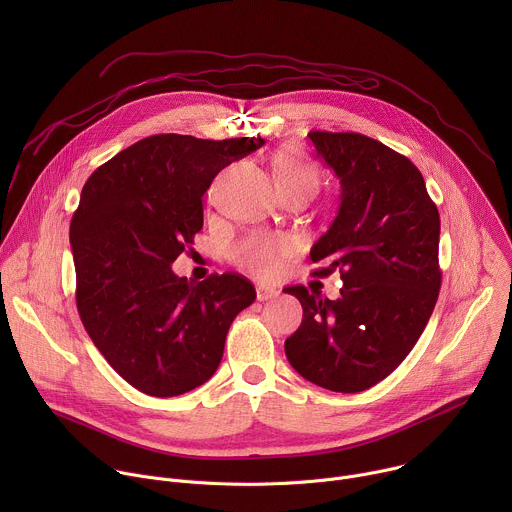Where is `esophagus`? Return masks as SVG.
Returning a JSON list of instances; mask_svg holds the SVG:
<instances>
[{"instance_id": "esophagus-1", "label": "esophagus", "mask_w": 512, "mask_h": 512, "mask_svg": "<svg viewBox=\"0 0 512 512\" xmlns=\"http://www.w3.org/2000/svg\"><path fill=\"white\" fill-rule=\"evenodd\" d=\"M277 294H279V291L275 287H269V285H263V283L257 285V300L259 302L273 300V298H277Z\"/></svg>"}]
</instances>
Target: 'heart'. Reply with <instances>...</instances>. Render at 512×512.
Listing matches in <instances>:
<instances>
[{"instance_id": "obj_1", "label": "heart", "mask_w": 512, "mask_h": 512, "mask_svg": "<svg viewBox=\"0 0 512 512\" xmlns=\"http://www.w3.org/2000/svg\"><path fill=\"white\" fill-rule=\"evenodd\" d=\"M273 176L279 192L310 190L314 192L320 180L318 168L296 150H281L273 158ZM296 241L287 235H249L239 241L231 257L233 261L259 277H271L279 271L281 261L294 255Z\"/></svg>"}]
</instances>
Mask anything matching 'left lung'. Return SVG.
<instances>
[{
	"label": "left lung",
	"mask_w": 512,
	"mask_h": 512,
	"mask_svg": "<svg viewBox=\"0 0 512 512\" xmlns=\"http://www.w3.org/2000/svg\"><path fill=\"white\" fill-rule=\"evenodd\" d=\"M340 178V208L312 247L314 275L340 271L338 300L285 287L304 308L285 356L310 383L358 393L389 377L419 340L440 296V212L415 164L362 133L310 131Z\"/></svg>",
	"instance_id": "obj_1"
}]
</instances>
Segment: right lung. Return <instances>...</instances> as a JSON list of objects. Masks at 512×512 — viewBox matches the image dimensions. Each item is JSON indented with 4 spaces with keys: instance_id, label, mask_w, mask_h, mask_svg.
I'll return each instance as SVG.
<instances>
[{
    "instance_id": "obj_1",
    "label": "right lung",
    "mask_w": 512,
    "mask_h": 512,
    "mask_svg": "<svg viewBox=\"0 0 512 512\" xmlns=\"http://www.w3.org/2000/svg\"><path fill=\"white\" fill-rule=\"evenodd\" d=\"M263 143L150 135L83 186L70 221L79 316L115 373L145 395L176 397L206 383L233 320L255 300L239 273L194 283L170 265L202 229L214 176Z\"/></svg>"
}]
</instances>
